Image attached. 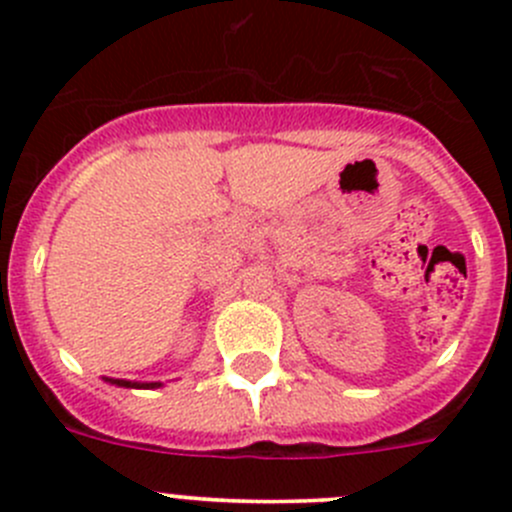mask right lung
Here are the masks:
<instances>
[{
  "label": "right lung",
  "instance_id": "obj_1",
  "mask_svg": "<svg viewBox=\"0 0 512 512\" xmlns=\"http://www.w3.org/2000/svg\"><path fill=\"white\" fill-rule=\"evenodd\" d=\"M111 381V384H116V386H131V389H156V386H160V384H131V381H123V379H108Z\"/></svg>",
  "mask_w": 512,
  "mask_h": 512
}]
</instances>
